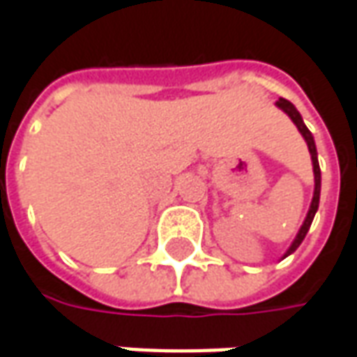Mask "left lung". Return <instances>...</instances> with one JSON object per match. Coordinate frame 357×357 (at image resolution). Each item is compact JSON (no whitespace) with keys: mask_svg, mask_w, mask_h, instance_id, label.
<instances>
[{"mask_svg":"<svg viewBox=\"0 0 357 357\" xmlns=\"http://www.w3.org/2000/svg\"><path fill=\"white\" fill-rule=\"evenodd\" d=\"M277 106L278 108H282L290 118H292V122L296 124V128L301 130V134L304 136V140L308 144V150H310V155H312V166H314V197H312V203H310V211H308V215L304 219V223H302L301 231H298V235H296V239L294 243L290 245V249L287 251L284 257H289L290 252H294L298 249V245H301L304 237H306V233H308V229L312 225V219L316 215V209H318V202H320V166H318V154H316V144H314V138L312 134H310V130L306 128V124L302 122V116L301 112L294 108L292 102H289L287 98H278L277 100Z\"/></svg>","mask_w":357,"mask_h":357,"instance_id":"8db88e82","label":"left lung"}]
</instances>
